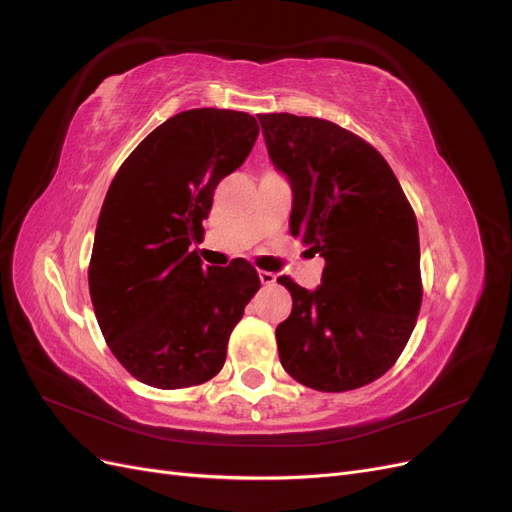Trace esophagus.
<instances>
[{
    "mask_svg": "<svg viewBox=\"0 0 512 512\" xmlns=\"http://www.w3.org/2000/svg\"><path fill=\"white\" fill-rule=\"evenodd\" d=\"M258 277H260L262 286H273L275 284V275L271 271H258Z\"/></svg>",
    "mask_w": 512,
    "mask_h": 512,
    "instance_id": "esophagus-1",
    "label": "esophagus"
}]
</instances>
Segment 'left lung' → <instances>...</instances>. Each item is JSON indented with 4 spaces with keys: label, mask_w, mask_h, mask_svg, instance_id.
Instances as JSON below:
<instances>
[{
    "label": "left lung",
    "mask_w": 512,
    "mask_h": 512,
    "mask_svg": "<svg viewBox=\"0 0 512 512\" xmlns=\"http://www.w3.org/2000/svg\"><path fill=\"white\" fill-rule=\"evenodd\" d=\"M258 121L290 183L292 237L327 260L314 290L277 280L292 294L275 329L282 367L309 389H359L393 367L421 309L414 211L380 153L337 123L290 113Z\"/></svg>",
    "instance_id": "obj_1"
}]
</instances>
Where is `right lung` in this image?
Masks as SVG:
<instances>
[{
    "label": "right lung",
    "mask_w": 512,
    "mask_h": 512,
    "mask_svg": "<svg viewBox=\"0 0 512 512\" xmlns=\"http://www.w3.org/2000/svg\"><path fill=\"white\" fill-rule=\"evenodd\" d=\"M252 115L192 108L166 119L121 164L96 226L89 294L117 361L156 389L211 380L260 288L250 262L203 267L192 250L213 190L250 156Z\"/></svg>",
    "instance_id": "right-lung-1"
}]
</instances>
